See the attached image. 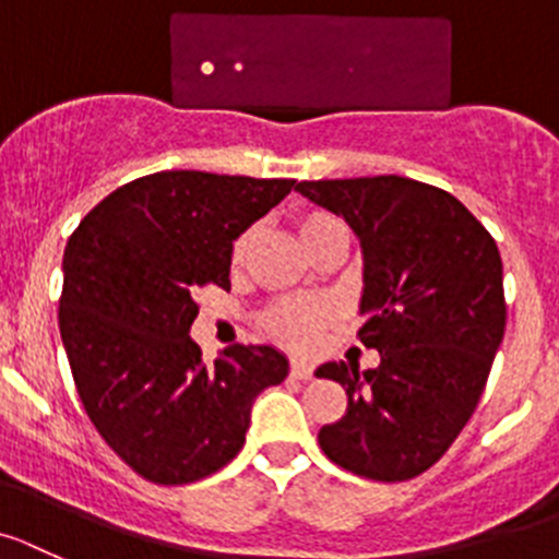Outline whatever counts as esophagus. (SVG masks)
I'll use <instances>...</instances> for the list:
<instances>
[{"label":"esophagus","mask_w":559,"mask_h":559,"mask_svg":"<svg viewBox=\"0 0 559 559\" xmlns=\"http://www.w3.org/2000/svg\"><path fill=\"white\" fill-rule=\"evenodd\" d=\"M289 372H292V378H297V380H311L314 378V364L300 361V358H292Z\"/></svg>","instance_id":"obj_1"}]
</instances>
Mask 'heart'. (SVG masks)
I'll return each mask as SVG.
<instances>
[{
    "label": "heart",
    "instance_id": "heart-1",
    "mask_svg": "<svg viewBox=\"0 0 559 559\" xmlns=\"http://www.w3.org/2000/svg\"><path fill=\"white\" fill-rule=\"evenodd\" d=\"M295 231L304 242V248L314 250L325 245L328 239L347 237V228L336 215L325 212V209H306L295 217ZM250 245H253V231H242L231 242V264L239 267L248 255ZM328 311L325 304L320 300H297V297H286V300H275L267 306L262 314V328L267 331L270 338L286 344L292 350H311L320 338V331L325 328Z\"/></svg>",
    "mask_w": 559,
    "mask_h": 559
}]
</instances>
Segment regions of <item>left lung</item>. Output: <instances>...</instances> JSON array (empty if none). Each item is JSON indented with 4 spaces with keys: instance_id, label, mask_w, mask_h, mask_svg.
<instances>
[{
    "instance_id": "1",
    "label": "left lung",
    "mask_w": 559,
    "mask_h": 559,
    "mask_svg": "<svg viewBox=\"0 0 559 559\" xmlns=\"http://www.w3.org/2000/svg\"><path fill=\"white\" fill-rule=\"evenodd\" d=\"M300 195L344 217L364 248V347L380 367L331 361L347 411L320 430L336 466L403 483L441 461L477 408L504 336L502 255L447 190L405 176L322 179Z\"/></svg>"
}]
</instances>
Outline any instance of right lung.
I'll list each match as a JSON object with an SVG mask.
<instances>
[{
	"mask_svg": "<svg viewBox=\"0 0 559 559\" xmlns=\"http://www.w3.org/2000/svg\"><path fill=\"white\" fill-rule=\"evenodd\" d=\"M295 179L162 170L109 192L62 255L60 336L87 419L132 472L187 485L237 457L250 405L289 364L231 344L215 364L187 333L195 295L228 289L231 242Z\"/></svg>",
	"mask_w": 559,
	"mask_h": 559,
	"instance_id": "right-lung-1",
	"label": "right lung"
}]
</instances>
